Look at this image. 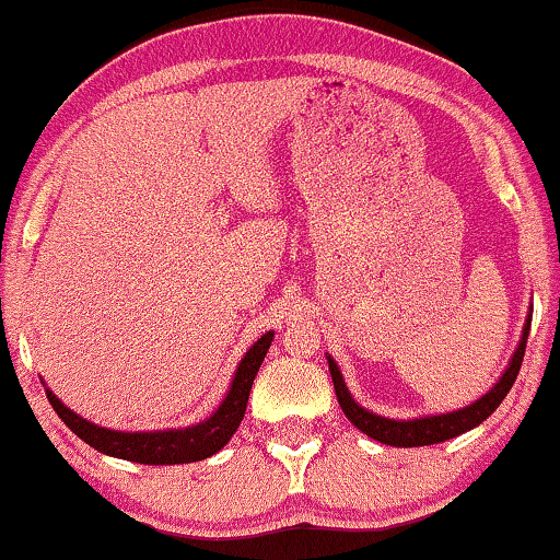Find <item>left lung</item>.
Instances as JSON below:
<instances>
[{
  "label": "left lung",
  "mask_w": 560,
  "mask_h": 560,
  "mask_svg": "<svg viewBox=\"0 0 560 560\" xmlns=\"http://www.w3.org/2000/svg\"><path fill=\"white\" fill-rule=\"evenodd\" d=\"M528 331H530V314L528 319H525L518 349L513 352V360L508 362V370L503 372V377L495 382L493 389L486 392L480 399H475L472 405L463 407V410H455L447 415H428V417H420V420H389V417H380L370 410H364V407L357 405L352 395H349L337 362H334L331 357H327L334 392H337L341 412H345L349 420H352L354 428L362 430L364 435H370L372 440L382 442V445H392V447L435 445V442H445L450 438L463 435V432L478 428L482 420H488V417L498 410L500 402H503L508 392H511L513 382L521 372L525 345H528Z\"/></svg>",
  "instance_id": "1"
}]
</instances>
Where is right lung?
<instances>
[{
  "label": "right lung",
  "instance_id": "obj_1",
  "mask_svg": "<svg viewBox=\"0 0 560 560\" xmlns=\"http://www.w3.org/2000/svg\"><path fill=\"white\" fill-rule=\"evenodd\" d=\"M273 341V331H266L261 339L254 341V347L244 354V360L238 362V370L233 374V382L229 387V395L223 397L208 420L190 424V428L180 430H158V432H120V430H107L97 428V424L82 420L80 415H74L70 407H65L60 399L55 397V392H47L49 405L55 407V412L60 415V420L70 428L80 440H85L90 447H95L97 453L120 457V460L140 463V465H180V463H196L206 460L219 453L233 438V432L238 430L241 420H244L248 392H252L254 377L261 366L266 352H269Z\"/></svg>",
  "mask_w": 560,
  "mask_h": 560
}]
</instances>
